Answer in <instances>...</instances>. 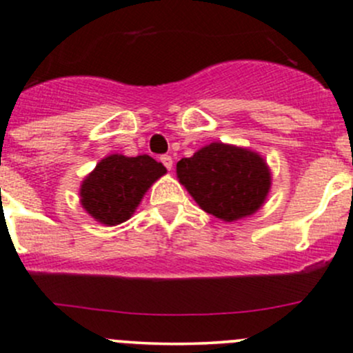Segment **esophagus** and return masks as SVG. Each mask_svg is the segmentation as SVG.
I'll return each mask as SVG.
<instances>
[{"label":"esophagus","mask_w":353,"mask_h":353,"mask_svg":"<svg viewBox=\"0 0 353 353\" xmlns=\"http://www.w3.org/2000/svg\"><path fill=\"white\" fill-rule=\"evenodd\" d=\"M160 162L163 163V167H165L167 170L172 169V157H170V155H162V157H160Z\"/></svg>","instance_id":"1"}]
</instances>
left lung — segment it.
<instances>
[{
	"label": "left lung",
	"instance_id": "obj_1",
	"mask_svg": "<svg viewBox=\"0 0 353 353\" xmlns=\"http://www.w3.org/2000/svg\"><path fill=\"white\" fill-rule=\"evenodd\" d=\"M177 177L206 213L227 222L254 213L272 184L261 157L223 143H212L190 159H181Z\"/></svg>",
	"mask_w": 353,
	"mask_h": 353
}]
</instances>
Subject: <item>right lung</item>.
Returning <instances> with one entry per match:
<instances>
[{
  "instance_id": "right-lung-1",
  "label": "right lung",
  "mask_w": 353,
  "mask_h": 353,
  "mask_svg": "<svg viewBox=\"0 0 353 353\" xmlns=\"http://www.w3.org/2000/svg\"><path fill=\"white\" fill-rule=\"evenodd\" d=\"M165 167L150 155H109L88 174L80 190L83 208L105 225L130 219Z\"/></svg>"
}]
</instances>
